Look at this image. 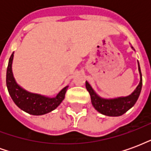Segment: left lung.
<instances>
[{
	"label": "left lung",
	"instance_id": "1",
	"mask_svg": "<svg viewBox=\"0 0 151 151\" xmlns=\"http://www.w3.org/2000/svg\"><path fill=\"white\" fill-rule=\"evenodd\" d=\"M138 69L141 76L139 84L137 86L136 90L127 97L114 99H102L95 94V92L88 82H86V87L91 95V103L94 108L99 112L108 116H119L125 113L128 110H129L137 100L142 86V73L140 69L139 63H138Z\"/></svg>",
	"mask_w": 151,
	"mask_h": 151
}]
</instances>
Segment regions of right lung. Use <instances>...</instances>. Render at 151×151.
<instances>
[{
  "mask_svg": "<svg viewBox=\"0 0 151 151\" xmlns=\"http://www.w3.org/2000/svg\"><path fill=\"white\" fill-rule=\"evenodd\" d=\"M13 57L14 54L10 56L6 72V85L9 93L15 104L22 110L35 116L46 114L57 108L65 99L68 86L62 89L55 98H47L26 91L16 83L12 73Z\"/></svg>",
  "mask_w": 151,
  "mask_h": 151,
  "instance_id": "obj_1",
  "label": "right lung"
}]
</instances>
